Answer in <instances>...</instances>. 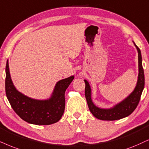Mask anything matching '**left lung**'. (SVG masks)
Instances as JSON below:
<instances>
[{"instance_id": "obj_1", "label": "left lung", "mask_w": 149, "mask_h": 149, "mask_svg": "<svg viewBox=\"0 0 149 149\" xmlns=\"http://www.w3.org/2000/svg\"><path fill=\"white\" fill-rule=\"evenodd\" d=\"M133 44L138 52V78L134 90L129 96L122 102L110 109L99 108L93 104L91 99V88L87 80L85 82V97L90 111L95 118L102 120H117L129 116L133 112L140 102L141 95L144 87V73L142 67V60L140 49L138 47Z\"/></svg>"}]
</instances>
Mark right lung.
<instances>
[{"label":"right lung","mask_w":149,"mask_h":149,"mask_svg":"<svg viewBox=\"0 0 149 149\" xmlns=\"http://www.w3.org/2000/svg\"><path fill=\"white\" fill-rule=\"evenodd\" d=\"M5 72L7 97L12 109L21 119L37 125H52L61 120L65 107V91L74 76L58 81L49 99L36 100L24 95L15 87L9 73L8 60Z\"/></svg>","instance_id":"right-lung-1"}]
</instances>
